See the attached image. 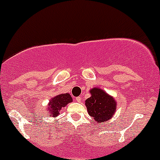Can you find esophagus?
I'll list each match as a JSON object with an SVG mask.
<instances>
[{
	"mask_svg": "<svg viewBox=\"0 0 160 160\" xmlns=\"http://www.w3.org/2000/svg\"><path fill=\"white\" fill-rule=\"evenodd\" d=\"M76 101H77V102H81V98L77 97V98H76Z\"/></svg>",
	"mask_w": 160,
	"mask_h": 160,
	"instance_id": "esophagus-1",
	"label": "esophagus"
}]
</instances>
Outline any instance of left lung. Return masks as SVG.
<instances>
[{
	"label": "left lung",
	"mask_w": 160,
	"mask_h": 160,
	"mask_svg": "<svg viewBox=\"0 0 160 160\" xmlns=\"http://www.w3.org/2000/svg\"><path fill=\"white\" fill-rule=\"evenodd\" d=\"M91 96L85 101L90 116L97 123L107 121L116 112V103L114 99L99 88L91 90Z\"/></svg>",
	"instance_id": "8db88e82"
}]
</instances>
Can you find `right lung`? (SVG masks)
<instances>
[{
    "instance_id": "add662e5",
    "label": "right lung",
    "mask_w": 160,
    "mask_h": 160,
    "mask_svg": "<svg viewBox=\"0 0 160 160\" xmlns=\"http://www.w3.org/2000/svg\"><path fill=\"white\" fill-rule=\"evenodd\" d=\"M72 102V97L69 94H58L56 97L53 98L50 101V116H52L53 117L57 116L59 114V111L62 108L66 106L68 103Z\"/></svg>"
}]
</instances>
